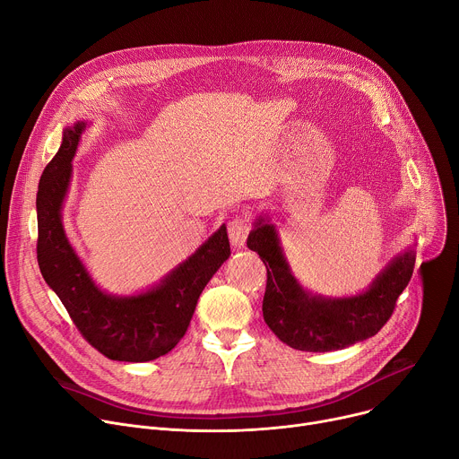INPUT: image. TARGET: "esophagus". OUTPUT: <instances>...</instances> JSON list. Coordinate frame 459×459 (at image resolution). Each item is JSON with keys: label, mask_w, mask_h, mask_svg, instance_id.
I'll return each instance as SVG.
<instances>
[{"label": "esophagus", "mask_w": 459, "mask_h": 459, "mask_svg": "<svg viewBox=\"0 0 459 459\" xmlns=\"http://www.w3.org/2000/svg\"><path fill=\"white\" fill-rule=\"evenodd\" d=\"M250 231H252V224H250V219L246 215H238L230 222L228 233H230V240L235 248H242Z\"/></svg>", "instance_id": "esophagus-1"}]
</instances>
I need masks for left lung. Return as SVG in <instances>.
<instances>
[{"label": "left lung", "mask_w": 459, "mask_h": 459, "mask_svg": "<svg viewBox=\"0 0 459 459\" xmlns=\"http://www.w3.org/2000/svg\"><path fill=\"white\" fill-rule=\"evenodd\" d=\"M246 244L268 272L263 299L266 325L283 343L310 352L336 351L375 336L390 320L415 264V252L408 248L387 263L364 292L325 298L299 285L268 215L255 219Z\"/></svg>", "instance_id": "left-lung-1"}]
</instances>
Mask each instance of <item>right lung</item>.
Segmentation results:
<instances>
[{
    "label": "right lung",
    "instance_id": "right-lung-1",
    "mask_svg": "<svg viewBox=\"0 0 459 459\" xmlns=\"http://www.w3.org/2000/svg\"><path fill=\"white\" fill-rule=\"evenodd\" d=\"M84 130V121L64 128L62 145L42 172L37 195L39 266L75 327L104 357L119 362L156 360L184 338L202 290L231 255L228 231L222 224L191 257L145 292L114 296L100 290L62 224L72 161Z\"/></svg>",
    "mask_w": 459,
    "mask_h": 459
}]
</instances>
